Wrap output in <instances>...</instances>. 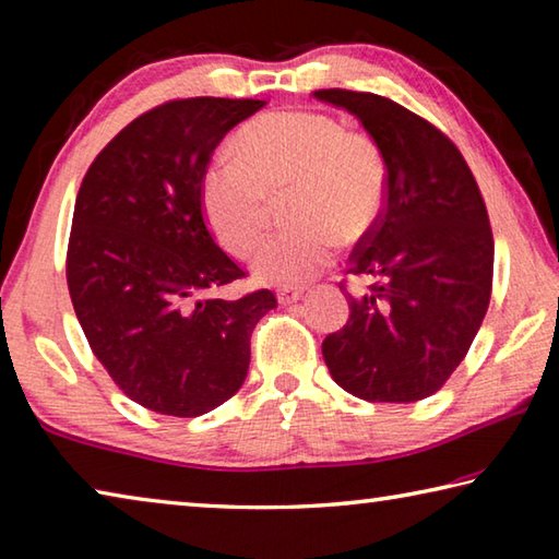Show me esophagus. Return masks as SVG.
Returning a JSON list of instances; mask_svg holds the SVG:
<instances>
[{"label": "esophagus", "instance_id": "34e87169", "mask_svg": "<svg viewBox=\"0 0 559 559\" xmlns=\"http://www.w3.org/2000/svg\"><path fill=\"white\" fill-rule=\"evenodd\" d=\"M278 296V302H283V306H290V302H296L300 296H302V288L298 286H283L276 290Z\"/></svg>", "mask_w": 559, "mask_h": 559}]
</instances>
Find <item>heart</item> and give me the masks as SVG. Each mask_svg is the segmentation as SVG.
Listing matches in <instances>:
<instances>
[{"mask_svg": "<svg viewBox=\"0 0 559 559\" xmlns=\"http://www.w3.org/2000/svg\"><path fill=\"white\" fill-rule=\"evenodd\" d=\"M236 157L206 169L202 202L226 251L246 259L269 229L273 200L288 197L290 231L263 243L253 276L298 286L328 266L337 236L353 243L380 219L386 169L380 145L325 112L288 110L253 120L236 140Z\"/></svg>", "mask_w": 559, "mask_h": 559, "instance_id": "obj_1", "label": "heart"}]
</instances>
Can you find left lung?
<instances>
[{
    "mask_svg": "<svg viewBox=\"0 0 559 559\" xmlns=\"http://www.w3.org/2000/svg\"><path fill=\"white\" fill-rule=\"evenodd\" d=\"M316 98L353 112L386 167L380 219L345 271L370 286L347 293L349 318L323 340L325 365L359 400H424L461 365L488 310L493 231L484 194L447 132L400 103L345 88Z\"/></svg>",
    "mask_w": 559,
    "mask_h": 559,
    "instance_id": "8db88e82",
    "label": "left lung"
}]
</instances>
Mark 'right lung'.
<instances>
[{
  "instance_id": "1",
  "label": "right lung",
  "mask_w": 559,
  "mask_h": 559,
  "mask_svg": "<svg viewBox=\"0 0 559 559\" xmlns=\"http://www.w3.org/2000/svg\"><path fill=\"white\" fill-rule=\"evenodd\" d=\"M266 106L177 98L128 122L93 159L66 251L75 318L122 394L167 416H200L246 380L251 333L276 308L259 288L214 290L246 271L210 231L202 202L214 147Z\"/></svg>"
}]
</instances>
